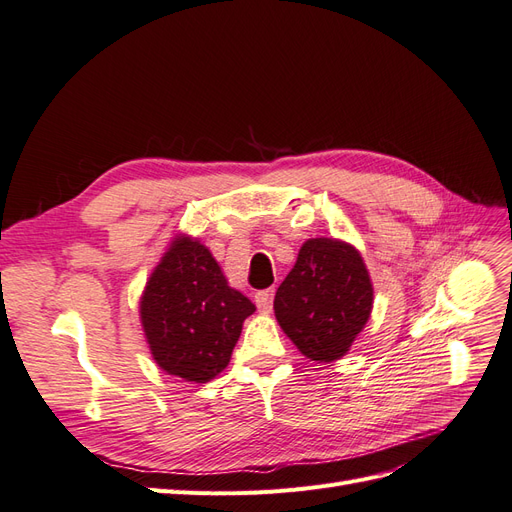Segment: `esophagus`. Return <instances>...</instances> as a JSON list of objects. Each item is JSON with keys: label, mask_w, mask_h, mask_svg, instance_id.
Segmentation results:
<instances>
[{"label": "esophagus", "mask_w": 512, "mask_h": 512, "mask_svg": "<svg viewBox=\"0 0 512 512\" xmlns=\"http://www.w3.org/2000/svg\"><path fill=\"white\" fill-rule=\"evenodd\" d=\"M254 301H256V305H258L260 312H271V307H273V290L269 288V290H260V292H256Z\"/></svg>", "instance_id": "34e87169"}]
</instances>
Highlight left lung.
Masks as SVG:
<instances>
[{"mask_svg": "<svg viewBox=\"0 0 512 512\" xmlns=\"http://www.w3.org/2000/svg\"><path fill=\"white\" fill-rule=\"evenodd\" d=\"M374 305L361 254L337 239H309L275 292V318L307 359L331 363L350 350Z\"/></svg>", "mask_w": 512, "mask_h": 512, "instance_id": "8db88e82", "label": "left lung"}]
</instances>
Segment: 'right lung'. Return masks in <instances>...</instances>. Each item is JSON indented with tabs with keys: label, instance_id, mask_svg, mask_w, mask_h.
<instances>
[{
	"label": "right lung",
	"instance_id": "obj_1",
	"mask_svg": "<svg viewBox=\"0 0 512 512\" xmlns=\"http://www.w3.org/2000/svg\"><path fill=\"white\" fill-rule=\"evenodd\" d=\"M256 305L230 288L205 245L181 237L151 273L141 320L153 359L170 376L209 382L228 365Z\"/></svg>",
	"mask_w": 512,
	"mask_h": 512
}]
</instances>
